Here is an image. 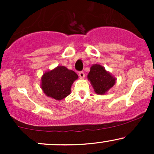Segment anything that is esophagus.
<instances>
[{"label": "esophagus", "instance_id": "esophagus-1", "mask_svg": "<svg viewBox=\"0 0 154 154\" xmlns=\"http://www.w3.org/2000/svg\"><path fill=\"white\" fill-rule=\"evenodd\" d=\"M79 77H80L81 79H83L85 77V75L84 72L81 71V72H79Z\"/></svg>", "mask_w": 154, "mask_h": 154}]
</instances>
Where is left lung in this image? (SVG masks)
Instances as JSON below:
<instances>
[{
	"label": "left lung",
	"mask_w": 154,
	"mask_h": 154,
	"mask_svg": "<svg viewBox=\"0 0 154 154\" xmlns=\"http://www.w3.org/2000/svg\"><path fill=\"white\" fill-rule=\"evenodd\" d=\"M88 78L91 81L95 93L100 95L106 93L116 82V79L99 64H94L91 66Z\"/></svg>",
	"instance_id": "8db88e82"
}]
</instances>
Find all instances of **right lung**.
Masks as SVG:
<instances>
[{
  "label": "right lung",
  "mask_w": 154,
  "mask_h": 154,
  "mask_svg": "<svg viewBox=\"0 0 154 154\" xmlns=\"http://www.w3.org/2000/svg\"><path fill=\"white\" fill-rule=\"evenodd\" d=\"M78 76L65 66H58L42 77L41 88L45 95L56 100L66 98L71 93V86Z\"/></svg>",
  "instance_id": "right-lung-1"
}]
</instances>
